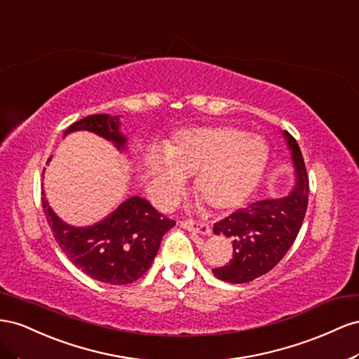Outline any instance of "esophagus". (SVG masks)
<instances>
[{"instance_id": "1", "label": "esophagus", "mask_w": 359, "mask_h": 359, "mask_svg": "<svg viewBox=\"0 0 359 359\" xmlns=\"http://www.w3.org/2000/svg\"><path fill=\"white\" fill-rule=\"evenodd\" d=\"M180 225L183 229H187L189 231H197L200 234H203V236H208V234H210V227L208 224L204 222H197V221H182Z\"/></svg>"}]
</instances>
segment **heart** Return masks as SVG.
Instances as JSON below:
<instances>
[{"instance_id":"heart-1","label":"heart","mask_w":359,"mask_h":359,"mask_svg":"<svg viewBox=\"0 0 359 359\" xmlns=\"http://www.w3.org/2000/svg\"><path fill=\"white\" fill-rule=\"evenodd\" d=\"M268 165L262 137L233 126L188 128L174 132L141 162V179L158 204L177 197L183 179L194 176V191L217 212L242 209L260 187Z\"/></svg>"}]
</instances>
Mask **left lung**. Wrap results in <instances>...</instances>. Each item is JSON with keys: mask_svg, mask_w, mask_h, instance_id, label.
Masks as SVG:
<instances>
[{"mask_svg": "<svg viewBox=\"0 0 359 359\" xmlns=\"http://www.w3.org/2000/svg\"><path fill=\"white\" fill-rule=\"evenodd\" d=\"M294 185L285 197L266 198L231 213L213 225V233L231 239L233 259L213 269L217 278L242 284L268 273L290 250L301 230L309 204V177L301 149L287 130Z\"/></svg>", "mask_w": 359, "mask_h": 359, "instance_id": "left-lung-1", "label": "left lung"}]
</instances>
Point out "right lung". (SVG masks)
I'll list each match as a JSON object with an SVG mask.
<instances>
[{
    "label": "right lung",
    "instance_id": "1",
    "mask_svg": "<svg viewBox=\"0 0 359 359\" xmlns=\"http://www.w3.org/2000/svg\"><path fill=\"white\" fill-rule=\"evenodd\" d=\"M120 117L109 114L84 117L69 126L65 137L78 130L93 132L114 144L118 151L128 153L129 142L120 130ZM42 204L49 227L67 259L93 280L114 285L134 283L144 275L156 257L163 234L176 225L141 197L128 198L104 219L86 227H76L61 219L49 206L43 189Z\"/></svg>",
    "mask_w": 359,
    "mask_h": 359
}]
</instances>
